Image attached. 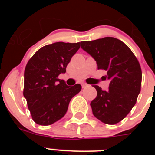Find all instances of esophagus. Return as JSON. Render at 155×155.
I'll use <instances>...</instances> for the list:
<instances>
[{
    "mask_svg": "<svg viewBox=\"0 0 155 155\" xmlns=\"http://www.w3.org/2000/svg\"><path fill=\"white\" fill-rule=\"evenodd\" d=\"M81 86H82V87H87V84H86V83H82Z\"/></svg>",
    "mask_w": 155,
    "mask_h": 155,
    "instance_id": "34e87169",
    "label": "esophagus"
}]
</instances>
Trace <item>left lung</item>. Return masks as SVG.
<instances>
[{"label": "left lung", "instance_id": "left-lung-1", "mask_svg": "<svg viewBox=\"0 0 155 155\" xmlns=\"http://www.w3.org/2000/svg\"><path fill=\"white\" fill-rule=\"evenodd\" d=\"M81 47L95 60L98 70L107 71L105 77L110 80L106 91L94 86L97 96L90 104L93 115L105 124H118L130 112L140 91L139 61L124 42L113 37L82 41Z\"/></svg>", "mask_w": 155, "mask_h": 155}]
</instances>
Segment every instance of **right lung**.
Instances as JSON below:
<instances>
[{"label": "right lung", "instance_id": "1", "mask_svg": "<svg viewBox=\"0 0 155 155\" xmlns=\"http://www.w3.org/2000/svg\"><path fill=\"white\" fill-rule=\"evenodd\" d=\"M80 48V42H58L35 52L25 69L23 95L35 124L49 126L64 117L70 101L81 90L58 78Z\"/></svg>", "mask_w": 155, "mask_h": 155}]
</instances>
